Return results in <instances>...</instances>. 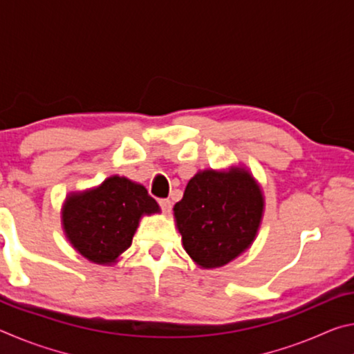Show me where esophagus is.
Instances as JSON below:
<instances>
[{
	"label": "esophagus",
	"instance_id": "1",
	"mask_svg": "<svg viewBox=\"0 0 354 354\" xmlns=\"http://www.w3.org/2000/svg\"><path fill=\"white\" fill-rule=\"evenodd\" d=\"M159 206L162 209L164 214H170L171 212V201L170 200H160Z\"/></svg>",
	"mask_w": 354,
	"mask_h": 354
}]
</instances>
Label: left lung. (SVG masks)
Segmentation results:
<instances>
[{"mask_svg":"<svg viewBox=\"0 0 354 354\" xmlns=\"http://www.w3.org/2000/svg\"><path fill=\"white\" fill-rule=\"evenodd\" d=\"M173 211L184 250L198 266L215 268L253 243L263 198L247 170H205L190 179Z\"/></svg>","mask_w":354,"mask_h":354,"instance_id":"1","label":"left lung"}]
</instances>
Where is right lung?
I'll list each match as a JSON object with an SVG mask.
<instances>
[{
	"instance_id": "add662e5",
	"label": "right lung",
	"mask_w": 354,
	"mask_h": 354,
	"mask_svg": "<svg viewBox=\"0 0 354 354\" xmlns=\"http://www.w3.org/2000/svg\"><path fill=\"white\" fill-rule=\"evenodd\" d=\"M159 212L147 189L112 176L97 189L70 195L62 209L70 243L95 263H111L133 243L143 214Z\"/></svg>"
}]
</instances>
